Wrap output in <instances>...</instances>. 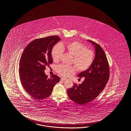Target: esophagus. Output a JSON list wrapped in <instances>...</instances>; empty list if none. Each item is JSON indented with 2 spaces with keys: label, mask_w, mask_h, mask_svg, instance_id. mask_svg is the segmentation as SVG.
Returning <instances> with one entry per match:
<instances>
[{
  "label": "esophagus",
  "mask_w": 131,
  "mask_h": 131,
  "mask_svg": "<svg viewBox=\"0 0 131 131\" xmlns=\"http://www.w3.org/2000/svg\"><path fill=\"white\" fill-rule=\"evenodd\" d=\"M66 79H65V78H61V81H65V80H66Z\"/></svg>",
  "instance_id": "obj_1"
}]
</instances>
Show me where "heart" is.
<instances>
[{"instance_id":"heart-1","label":"heart","mask_w":131,"mask_h":131,"mask_svg":"<svg viewBox=\"0 0 131 131\" xmlns=\"http://www.w3.org/2000/svg\"><path fill=\"white\" fill-rule=\"evenodd\" d=\"M63 50H66L73 56L72 62L79 71H86L93 62L94 59V52L77 41H73L65 45L57 44L54 46L51 52L52 57L54 61L58 62L60 60ZM56 71L60 75L67 77L74 73L76 69L73 66L60 64L57 67Z\"/></svg>"}]
</instances>
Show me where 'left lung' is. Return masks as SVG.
<instances>
[{
  "mask_svg": "<svg viewBox=\"0 0 131 131\" xmlns=\"http://www.w3.org/2000/svg\"><path fill=\"white\" fill-rule=\"evenodd\" d=\"M88 41L95 46V58L91 66L78 75L85 78L82 84L74 83L67 90L69 97L81 105L91 101L99 95L106 86L110 76L109 65L105 52L95 42Z\"/></svg>",
  "mask_w": 131,
  "mask_h": 131,
  "instance_id": "obj_1",
  "label": "left lung"
}]
</instances>
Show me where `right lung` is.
Masks as SVG:
<instances>
[{"instance_id":"obj_1","label":"right lung","mask_w":131,"mask_h":131,"mask_svg":"<svg viewBox=\"0 0 131 131\" xmlns=\"http://www.w3.org/2000/svg\"><path fill=\"white\" fill-rule=\"evenodd\" d=\"M60 40L58 36L36 39L25 48L20 59L19 75L26 92L34 99H46L51 94L53 87L60 78L52 75L50 78L45 73L46 66L52 63V48Z\"/></svg>"}]
</instances>
